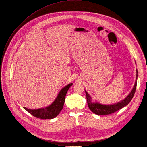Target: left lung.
<instances>
[{
    "label": "left lung",
    "mask_w": 147,
    "mask_h": 147,
    "mask_svg": "<svg viewBox=\"0 0 147 147\" xmlns=\"http://www.w3.org/2000/svg\"><path fill=\"white\" fill-rule=\"evenodd\" d=\"M137 78H138V70H137V74H136V79L135 81V84L133 87V89L130 94L127 96V98L122 100V101L115 104L113 105H102L99 103H93L90 101V96L89 94L87 93L86 91V98L88 106H89L90 110L92 111L93 113H95L98 115H109L113 113L116 112L118 110L121 109L131 101L133 96L134 95V93L136 92V86H137Z\"/></svg>",
    "instance_id": "left-lung-1"
}]
</instances>
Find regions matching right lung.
<instances>
[{
  "mask_svg": "<svg viewBox=\"0 0 147 147\" xmlns=\"http://www.w3.org/2000/svg\"><path fill=\"white\" fill-rule=\"evenodd\" d=\"M72 85V83H70L62 89L55 101L49 107H47L45 109H40L37 110H31L26 107L23 108L28 111L29 113L37 118L42 119H50L54 118L59 114L62 110L64 101H65L66 93L69 87Z\"/></svg>",
  "mask_w": 147,
  "mask_h": 147,
  "instance_id": "obj_1",
  "label": "right lung"
}]
</instances>
